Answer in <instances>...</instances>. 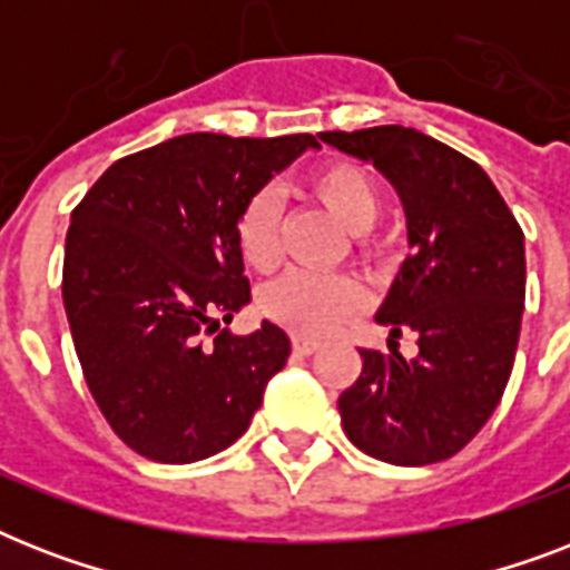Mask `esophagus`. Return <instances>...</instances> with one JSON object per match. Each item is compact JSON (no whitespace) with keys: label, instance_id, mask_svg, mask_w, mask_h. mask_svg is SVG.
Instances as JSON below:
<instances>
[{"label":"esophagus","instance_id":"34e87169","mask_svg":"<svg viewBox=\"0 0 570 570\" xmlns=\"http://www.w3.org/2000/svg\"><path fill=\"white\" fill-rule=\"evenodd\" d=\"M320 348L316 340H307V337H293V352L295 355H313Z\"/></svg>","mask_w":570,"mask_h":570}]
</instances>
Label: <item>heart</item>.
Wrapping results in <instances>:
<instances>
[{
	"mask_svg": "<svg viewBox=\"0 0 570 570\" xmlns=\"http://www.w3.org/2000/svg\"><path fill=\"white\" fill-rule=\"evenodd\" d=\"M307 189L348 233L370 230L381 209L379 186L361 165H322L307 177ZM236 245L250 268H275L281 257V209L275 191H257L242 206ZM259 304L266 316L286 328L322 337L364 304V289L348 277H313L293 272L266 286Z\"/></svg>",
	"mask_w": 570,
	"mask_h": 570,
	"instance_id": "b5f03b06",
	"label": "heart"
}]
</instances>
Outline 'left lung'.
I'll return each instance as SVG.
<instances>
[{
	"label": "left lung",
	"mask_w": 570,
	"mask_h": 570,
	"mask_svg": "<svg viewBox=\"0 0 570 570\" xmlns=\"http://www.w3.org/2000/svg\"><path fill=\"white\" fill-rule=\"evenodd\" d=\"M396 189L407 248L375 322L414 331L416 355L361 348L364 370L340 393L357 450L399 468L455 455L503 399L521 337L523 233L497 186L459 150L407 127L320 132Z\"/></svg>",
	"instance_id": "8db88e82"
}]
</instances>
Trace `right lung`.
I'll return each instance as SVG.
<instances>
[{"label": "right lung", "mask_w": 570, "mask_h": 570, "mask_svg": "<svg viewBox=\"0 0 570 570\" xmlns=\"http://www.w3.org/2000/svg\"><path fill=\"white\" fill-rule=\"evenodd\" d=\"M313 136L168 138L118 159L70 215L67 322L102 416L138 455L191 464L239 441L284 370L289 337L263 320L233 337L250 304L236 224Z\"/></svg>", "instance_id": "1"}]
</instances>
